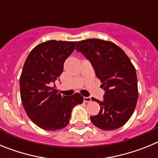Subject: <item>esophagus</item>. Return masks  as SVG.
I'll return each instance as SVG.
<instances>
[{
  "label": "esophagus",
  "instance_id": "1",
  "mask_svg": "<svg viewBox=\"0 0 158 158\" xmlns=\"http://www.w3.org/2000/svg\"><path fill=\"white\" fill-rule=\"evenodd\" d=\"M91 97H89V96H85L84 97V102H85V103H89V102H91Z\"/></svg>",
  "mask_w": 158,
  "mask_h": 158
}]
</instances>
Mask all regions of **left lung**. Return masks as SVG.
Wrapping results in <instances>:
<instances>
[{
	"instance_id": "left-lung-1",
	"label": "left lung",
	"mask_w": 158,
	"mask_h": 158,
	"mask_svg": "<svg viewBox=\"0 0 158 158\" xmlns=\"http://www.w3.org/2000/svg\"><path fill=\"white\" fill-rule=\"evenodd\" d=\"M76 50L93 65L104 90L98 115L90 117L96 127L104 131L118 129L126 123L136 107L138 82L135 67L124 51L109 41L89 39L78 42Z\"/></svg>"
}]
</instances>
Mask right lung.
Listing matches in <instances>:
<instances>
[{
    "label": "right lung",
    "instance_id": "obj_1",
    "mask_svg": "<svg viewBox=\"0 0 158 158\" xmlns=\"http://www.w3.org/2000/svg\"><path fill=\"white\" fill-rule=\"evenodd\" d=\"M77 42L50 40L36 46L28 54L19 78L20 96L32 122L46 131L65 127L73 108L81 104L80 93L62 96L51 84L59 80L64 62Z\"/></svg>",
    "mask_w": 158,
    "mask_h": 158
}]
</instances>
